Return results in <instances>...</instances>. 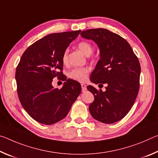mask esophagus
<instances>
[{
	"label": "esophagus",
	"instance_id": "esophagus-1",
	"mask_svg": "<svg viewBox=\"0 0 158 158\" xmlns=\"http://www.w3.org/2000/svg\"><path fill=\"white\" fill-rule=\"evenodd\" d=\"M81 89H82V92H84L86 90V85L84 84H81Z\"/></svg>",
	"mask_w": 158,
	"mask_h": 158
}]
</instances>
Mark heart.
<instances>
[{"label": "heart", "mask_w": 158, "mask_h": 158, "mask_svg": "<svg viewBox=\"0 0 158 158\" xmlns=\"http://www.w3.org/2000/svg\"><path fill=\"white\" fill-rule=\"evenodd\" d=\"M78 48L81 52L87 56L91 54L93 52V47L90 43L85 41L80 42L78 44ZM68 52L65 51L63 55V62L66 63L68 62ZM89 73V69L87 68H75L72 70L69 74L70 78L73 79L80 82L85 81L88 79V75Z\"/></svg>", "instance_id": "b5f03b06"}]
</instances>
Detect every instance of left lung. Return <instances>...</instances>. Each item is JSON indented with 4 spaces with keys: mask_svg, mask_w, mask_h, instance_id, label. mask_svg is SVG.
Here are the masks:
<instances>
[{
    "mask_svg": "<svg viewBox=\"0 0 158 158\" xmlns=\"http://www.w3.org/2000/svg\"><path fill=\"white\" fill-rule=\"evenodd\" d=\"M81 35L95 42L100 49V58L90 81L102 87L106 85L105 91L87 86L95 98L90 113L98 121L114 123L126 116L137 97L141 73L138 58L125 39L106 29H89Z\"/></svg>",
    "mask_w": 158,
    "mask_h": 158,
    "instance_id": "obj_1",
    "label": "left lung"
}]
</instances>
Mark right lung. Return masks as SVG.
<instances>
[{
  "mask_svg": "<svg viewBox=\"0 0 158 158\" xmlns=\"http://www.w3.org/2000/svg\"><path fill=\"white\" fill-rule=\"evenodd\" d=\"M80 32L52 33L42 37L27 48L16 69L21 105L42 124L52 125L63 119L81 93V84L73 79L64 78L66 81L61 89L52 84L55 77L62 75L63 53Z\"/></svg>",
  "mask_w": 158,
  "mask_h": 158,
  "instance_id": "right-lung-1",
  "label": "right lung"
}]
</instances>
